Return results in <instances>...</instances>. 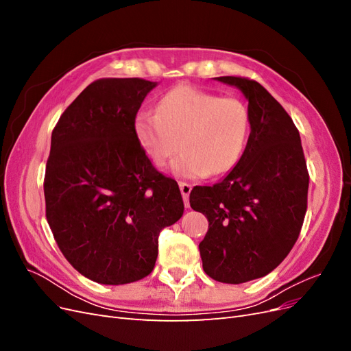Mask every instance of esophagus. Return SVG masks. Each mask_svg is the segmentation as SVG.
Masks as SVG:
<instances>
[{
  "mask_svg": "<svg viewBox=\"0 0 351 351\" xmlns=\"http://www.w3.org/2000/svg\"><path fill=\"white\" fill-rule=\"evenodd\" d=\"M178 186H180V190H182V196L184 199V205L189 208V195H190V192H192V186H190L186 182H178Z\"/></svg>",
  "mask_w": 351,
  "mask_h": 351,
  "instance_id": "esophagus-1",
  "label": "esophagus"
}]
</instances>
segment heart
I'll use <instances>...</instances> for the list:
<instances>
[{"mask_svg":"<svg viewBox=\"0 0 351 351\" xmlns=\"http://www.w3.org/2000/svg\"><path fill=\"white\" fill-rule=\"evenodd\" d=\"M133 127L137 143L154 165H164L180 146L183 152L171 164L174 174L215 177L240 161L250 133V112L239 98H221L183 84L159 99L156 112H137Z\"/></svg>","mask_w":351,"mask_h":351,"instance_id":"heart-1","label":"heart"}]
</instances>
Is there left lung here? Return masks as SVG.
I'll use <instances>...</instances> for the list:
<instances>
[{
  "mask_svg": "<svg viewBox=\"0 0 351 351\" xmlns=\"http://www.w3.org/2000/svg\"><path fill=\"white\" fill-rule=\"evenodd\" d=\"M249 101L250 134L240 161L214 186H196L190 206L208 218L199 250L215 281L241 284L274 271L299 239L309 173L300 134L281 104L258 82L215 77Z\"/></svg>",
  "mask_w": 351,
  "mask_h": 351,
  "instance_id": "1",
  "label": "left lung"
}]
</instances>
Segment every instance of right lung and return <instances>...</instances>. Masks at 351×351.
Masks as SVG:
<instances>
[{
	"label": "right lung",
	"instance_id": "obj_1",
	"mask_svg": "<svg viewBox=\"0 0 351 351\" xmlns=\"http://www.w3.org/2000/svg\"><path fill=\"white\" fill-rule=\"evenodd\" d=\"M155 86L139 77L95 80L52 130L47 221L71 267L95 282L149 275L159 232L183 215L177 182L158 171L134 136L136 114Z\"/></svg>",
	"mask_w": 351,
	"mask_h": 351
}]
</instances>
